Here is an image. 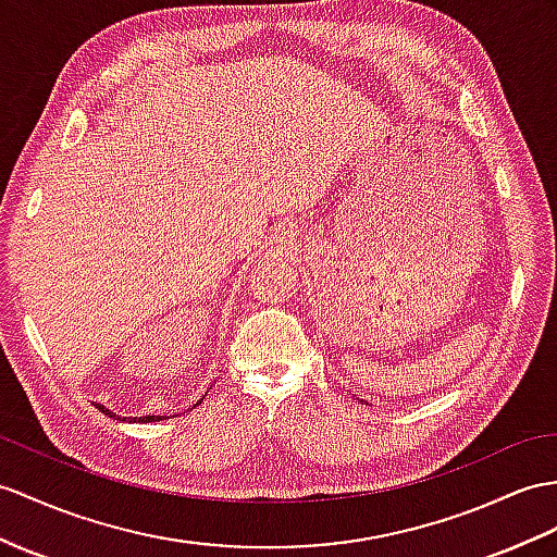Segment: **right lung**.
Masks as SVG:
<instances>
[{"instance_id": "right-lung-1", "label": "right lung", "mask_w": 557, "mask_h": 557, "mask_svg": "<svg viewBox=\"0 0 557 557\" xmlns=\"http://www.w3.org/2000/svg\"><path fill=\"white\" fill-rule=\"evenodd\" d=\"M202 399H206V395H202ZM202 399H198L194 406H198V404H202ZM99 409H101V413H106V416H111V418H115V420H127L125 416H122V418H117L111 409H106V406H99ZM170 416H141L139 418V423H156V420H168ZM134 420H137V418H134Z\"/></svg>"}]
</instances>
